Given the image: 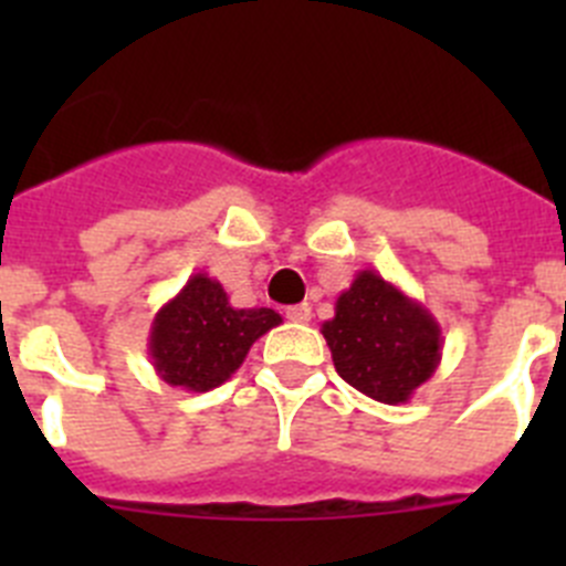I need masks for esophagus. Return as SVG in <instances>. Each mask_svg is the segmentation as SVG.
<instances>
[{
    "label": "esophagus",
    "instance_id": "1",
    "mask_svg": "<svg viewBox=\"0 0 566 566\" xmlns=\"http://www.w3.org/2000/svg\"><path fill=\"white\" fill-rule=\"evenodd\" d=\"M286 317L292 319V323H308V319H312V306H308V303H297V306H289Z\"/></svg>",
    "mask_w": 566,
    "mask_h": 566
}]
</instances>
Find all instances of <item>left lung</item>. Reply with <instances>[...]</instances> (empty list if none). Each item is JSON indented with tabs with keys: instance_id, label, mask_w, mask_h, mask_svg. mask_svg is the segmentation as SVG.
Segmentation results:
<instances>
[{
	"instance_id": "1",
	"label": "left lung",
	"mask_w": 566,
	"mask_h": 566,
	"mask_svg": "<svg viewBox=\"0 0 566 566\" xmlns=\"http://www.w3.org/2000/svg\"><path fill=\"white\" fill-rule=\"evenodd\" d=\"M319 332L339 377L385 405L408 402L442 359L437 317L374 269L357 272Z\"/></svg>"
}]
</instances>
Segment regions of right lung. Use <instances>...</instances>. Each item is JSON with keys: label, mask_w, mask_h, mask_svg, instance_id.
<instances>
[{"label": "right lung", "mask_w": 566, "mask_h": 566, "mask_svg": "<svg viewBox=\"0 0 566 566\" xmlns=\"http://www.w3.org/2000/svg\"><path fill=\"white\" fill-rule=\"evenodd\" d=\"M280 323L283 317L274 308H234L221 283L198 272L158 308L147 352L164 382L203 394L227 382L254 339Z\"/></svg>", "instance_id": "add662e5"}]
</instances>
